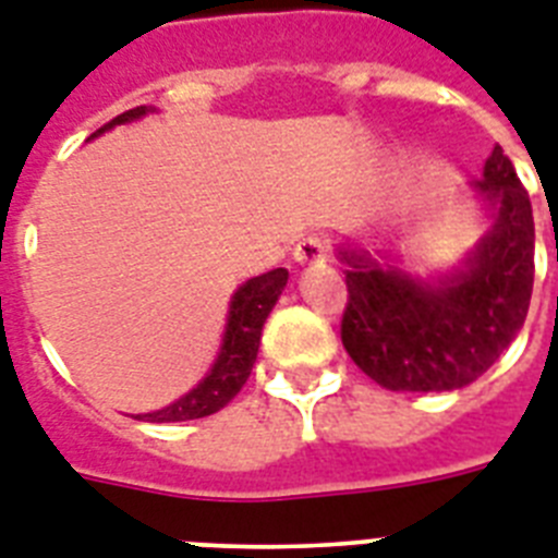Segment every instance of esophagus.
Listing matches in <instances>:
<instances>
[{
  "label": "esophagus",
  "instance_id": "1",
  "mask_svg": "<svg viewBox=\"0 0 558 558\" xmlns=\"http://www.w3.org/2000/svg\"><path fill=\"white\" fill-rule=\"evenodd\" d=\"M292 255L301 266L324 264L326 257H329V243H326L320 234H306V238L298 240V246H294Z\"/></svg>",
  "mask_w": 558,
  "mask_h": 558
}]
</instances>
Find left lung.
I'll return each mask as SVG.
<instances>
[{"label": "left lung", "mask_w": 558, "mask_h": 558, "mask_svg": "<svg viewBox=\"0 0 558 558\" xmlns=\"http://www.w3.org/2000/svg\"><path fill=\"white\" fill-rule=\"evenodd\" d=\"M475 192L493 208V229L444 278H412L369 255L341 248L347 310L341 341L375 384L392 392L461 389L513 343L533 292V208L501 146L484 162Z\"/></svg>", "instance_id": "obj_1"}]
</instances>
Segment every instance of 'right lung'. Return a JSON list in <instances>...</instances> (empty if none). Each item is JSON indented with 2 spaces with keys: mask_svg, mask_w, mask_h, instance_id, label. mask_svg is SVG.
<instances>
[{
  "mask_svg": "<svg viewBox=\"0 0 558 558\" xmlns=\"http://www.w3.org/2000/svg\"><path fill=\"white\" fill-rule=\"evenodd\" d=\"M154 108H131L125 114L114 117L106 122L102 129L94 131V137L102 131L122 125V122L140 120ZM289 271L287 269H271L260 278L246 280L243 287L234 292L232 306H229V324H226L223 347L217 352V361L211 364L208 375L203 378L192 392H185L183 398H177L174 404L162 407L157 412H146V415H134L137 421H154V424H169V421H192L211 415V412L223 410L229 401L240 392V387L246 384L252 366H255L257 347H260V332L269 318L271 306L278 303L280 292L287 287Z\"/></svg>",
  "mask_w": 558,
  "mask_h": 558,
  "instance_id": "obj_1",
  "label": "right lung"
}]
</instances>
